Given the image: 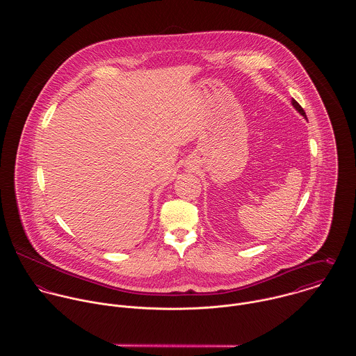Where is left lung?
<instances>
[{
    "mask_svg": "<svg viewBox=\"0 0 356 356\" xmlns=\"http://www.w3.org/2000/svg\"><path fill=\"white\" fill-rule=\"evenodd\" d=\"M292 105L296 108V111H298L300 115H303L305 118H307V116H305V109L302 108V105H300L299 102H296V100H292Z\"/></svg>",
    "mask_w": 356,
    "mask_h": 356,
    "instance_id": "1",
    "label": "left lung"
}]
</instances>
